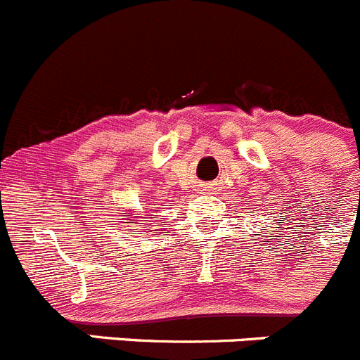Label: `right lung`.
<instances>
[{
    "label": "right lung",
    "mask_w": 360,
    "mask_h": 360,
    "mask_svg": "<svg viewBox=\"0 0 360 360\" xmlns=\"http://www.w3.org/2000/svg\"><path fill=\"white\" fill-rule=\"evenodd\" d=\"M137 217H139V216H137ZM130 223H131V225H134V223H135V219H130Z\"/></svg>",
    "instance_id": "add662e5"
}]
</instances>
